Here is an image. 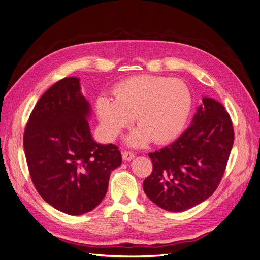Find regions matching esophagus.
<instances>
[{
	"mask_svg": "<svg viewBox=\"0 0 260 260\" xmlns=\"http://www.w3.org/2000/svg\"><path fill=\"white\" fill-rule=\"evenodd\" d=\"M136 155L131 153V152H122V159L124 161H129V160H132L133 158H135Z\"/></svg>",
	"mask_w": 260,
	"mask_h": 260,
	"instance_id": "esophagus-1",
	"label": "esophagus"
}]
</instances>
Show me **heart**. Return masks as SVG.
Listing matches in <instances>:
<instances>
[{
	"label": "heart",
	"instance_id": "obj_1",
	"mask_svg": "<svg viewBox=\"0 0 260 260\" xmlns=\"http://www.w3.org/2000/svg\"><path fill=\"white\" fill-rule=\"evenodd\" d=\"M192 96L186 84L167 77L138 76L114 89V99L98 98L95 107L104 136L112 140L128 127L133 117L138 128L125 138L131 147L149 141L164 143L176 138L187 120Z\"/></svg>",
	"mask_w": 260,
	"mask_h": 260
}]
</instances>
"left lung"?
Wrapping results in <instances>:
<instances>
[{
  "label": "left lung",
  "instance_id": "left-lung-1",
  "mask_svg": "<svg viewBox=\"0 0 260 260\" xmlns=\"http://www.w3.org/2000/svg\"><path fill=\"white\" fill-rule=\"evenodd\" d=\"M233 141L232 121L224 106L204 96L181 137L148 154L153 171L143 182L147 198L175 212L207 200L221 181Z\"/></svg>",
  "mask_w": 260,
  "mask_h": 260
}]
</instances>
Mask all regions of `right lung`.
Here are the masks:
<instances>
[{"mask_svg": "<svg viewBox=\"0 0 260 260\" xmlns=\"http://www.w3.org/2000/svg\"><path fill=\"white\" fill-rule=\"evenodd\" d=\"M90 116L91 104L82 95L79 78H64L38 101L23 135L38 193L72 216L99 205L107 192L109 176L122 160L116 145L93 139Z\"/></svg>", "mask_w": 260, "mask_h": 260, "instance_id": "add662e5", "label": "right lung"}]
</instances>
